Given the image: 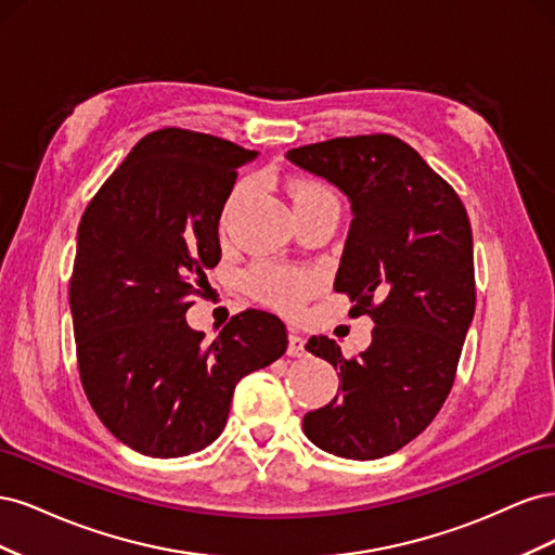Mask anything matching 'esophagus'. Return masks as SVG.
Listing matches in <instances>:
<instances>
[{"mask_svg":"<svg viewBox=\"0 0 555 555\" xmlns=\"http://www.w3.org/2000/svg\"><path fill=\"white\" fill-rule=\"evenodd\" d=\"M287 354L289 357H304L306 354V340L304 335H300L298 331H289V347H287Z\"/></svg>","mask_w":555,"mask_h":555,"instance_id":"esophagus-1","label":"esophagus"}]
</instances>
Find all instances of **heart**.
Instances as JSON below:
<instances>
[{
    "label": "heart",
    "mask_w": 555,
    "mask_h": 555,
    "mask_svg": "<svg viewBox=\"0 0 555 555\" xmlns=\"http://www.w3.org/2000/svg\"><path fill=\"white\" fill-rule=\"evenodd\" d=\"M245 192H247L245 182L233 190L227 204V212L236 208V204L243 198ZM289 192L294 201V210H304V208L326 204V201H335L331 190L324 188L322 182H314V180H298L292 184ZM335 204H338V201H335ZM243 282L249 296H255L257 300H261V304L271 306L280 312H296L300 304L308 298V294L314 289V278L308 271H304V268L282 266L273 261H259L251 266L245 273Z\"/></svg>",
    "instance_id": "heart-1"
}]
</instances>
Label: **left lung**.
Instances as JSON below:
<instances>
[{"instance_id": "1", "label": "left lung", "mask_w": 555, "mask_h": 555, "mask_svg": "<svg viewBox=\"0 0 555 555\" xmlns=\"http://www.w3.org/2000/svg\"><path fill=\"white\" fill-rule=\"evenodd\" d=\"M335 184L351 220L333 289L371 314L373 343L345 359L326 335L306 349L338 371L328 405L304 416L308 440L354 461L389 456L440 412L475 317L473 229L451 184L389 133L343 137L287 153Z\"/></svg>"}]
</instances>
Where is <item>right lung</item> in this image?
Segmentation results:
<instances>
[{
    "mask_svg": "<svg viewBox=\"0 0 555 555\" xmlns=\"http://www.w3.org/2000/svg\"><path fill=\"white\" fill-rule=\"evenodd\" d=\"M255 157L210 133L159 129L82 212L69 284L80 382L102 424L145 456L206 449L236 384L287 351L271 312L231 317L210 345L184 319L222 257L217 227L238 169Z\"/></svg>",
    "mask_w": 555,
    "mask_h": 555,
    "instance_id": "right-lung-1",
    "label": "right lung"
}]
</instances>
